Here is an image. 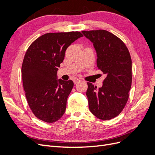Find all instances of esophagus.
Returning <instances> with one entry per match:
<instances>
[{"instance_id": "esophagus-1", "label": "esophagus", "mask_w": 155, "mask_h": 155, "mask_svg": "<svg viewBox=\"0 0 155 155\" xmlns=\"http://www.w3.org/2000/svg\"><path fill=\"white\" fill-rule=\"evenodd\" d=\"M80 81H81L80 79H74V84H77Z\"/></svg>"}]
</instances>
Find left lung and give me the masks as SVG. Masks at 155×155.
I'll list each match as a JSON object with an SVG mask.
<instances>
[{
    "mask_svg": "<svg viewBox=\"0 0 155 155\" xmlns=\"http://www.w3.org/2000/svg\"><path fill=\"white\" fill-rule=\"evenodd\" d=\"M81 32L93 43L97 54V67L107 76L99 89L87 83L89 109L99 119L109 120L122 111L128 100L132 83L129 51L124 42L109 31Z\"/></svg>",
    "mask_w": 155,
    "mask_h": 155,
    "instance_id": "1",
    "label": "left lung"
}]
</instances>
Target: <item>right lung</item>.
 Instances as JSON below:
<instances>
[{
    "instance_id": "right-lung-1",
    "label": "right lung",
    "mask_w": 155,
    "mask_h": 155,
    "mask_svg": "<svg viewBox=\"0 0 155 155\" xmlns=\"http://www.w3.org/2000/svg\"><path fill=\"white\" fill-rule=\"evenodd\" d=\"M83 35L79 31L48 33L28 48L22 65L23 87L34 114L53 123L64 114L72 80L58 79L57 72L68 46Z\"/></svg>"
}]
</instances>
